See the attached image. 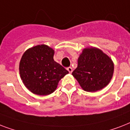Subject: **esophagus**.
Here are the masks:
<instances>
[{
	"label": "esophagus",
	"mask_w": 130,
	"mask_h": 130,
	"mask_svg": "<svg viewBox=\"0 0 130 130\" xmlns=\"http://www.w3.org/2000/svg\"><path fill=\"white\" fill-rule=\"evenodd\" d=\"M67 71H69V73H72V71H73V69H72V67H67Z\"/></svg>",
	"instance_id": "1"
}]
</instances>
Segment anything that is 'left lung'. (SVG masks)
I'll return each instance as SVG.
<instances>
[{
	"label": "left lung",
	"mask_w": 130,
	"mask_h": 130,
	"mask_svg": "<svg viewBox=\"0 0 130 130\" xmlns=\"http://www.w3.org/2000/svg\"><path fill=\"white\" fill-rule=\"evenodd\" d=\"M72 75L87 92H96L108 85L113 76L114 65L103 51L96 48L84 49Z\"/></svg>",
	"instance_id": "1"
}]
</instances>
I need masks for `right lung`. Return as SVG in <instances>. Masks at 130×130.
<instances>
[{"mask_svg":"<svg viewBox=\"0 0 130 130\" xmlns=\"http://www.w3.org/2000/svg\"><path fill=\"white\" fill-rule=\"evenodd\" d=\"M54 50L38 45L26 51L19 63V73L24 85L35 94L53 93L59 80L69 73L53 59Z\"/></svg>","mask_w":130,"mask_h":130,"instance_id":"right-lung-1","label":"right lung"}]
</instances>
